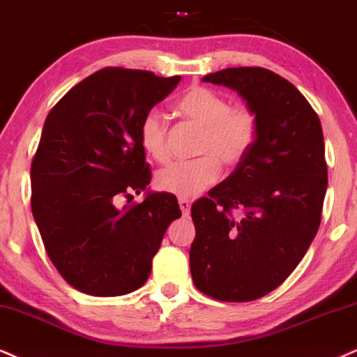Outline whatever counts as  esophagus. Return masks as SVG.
<instances>
[{
	"instance_id": "1",
	"label": "esophagus",
	"mask_w": 357,
	"mask_h": 357,
	"mask_svg": "<svg viewBox=\"0 0 357 357\" xmlns=\"http://www.w3.org/2000/svg\"><path fill=\"white\" fill-rule=\"evenodd\" d=\"M178 205H180V210H182V213L187 215L190 213V205H192V202L188 200V199H178Z\"/></svg>"
}]
</instances>
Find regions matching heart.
<instances>
[{
	"mask_svg": "<svg viewBox=\"0 0 357 357\" xmlns=\"http://www.w3.org/2000/svg\"><path fill=\"white\" fill-rule=\"evenodd\" d=\"M175 111L202 127L197 145V153L202 157L164 167L158 170L155 183L162 192L192 199L217 182L222 170L220 164L235 169L248 157L258 137V116L250 105H230L220 92L205 86H192L183 92L175 102ZM139 139L153 160H167V126L155 111L144 116Z\"/></svg>",
	"mask_w": 357,
	"mask_h": 357,
	"instance_id": "1",
	"label": "heart"
}]
</instances>
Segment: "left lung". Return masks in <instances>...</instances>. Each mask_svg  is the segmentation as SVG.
Masks as SVG:
<instances>
[{
	"mask_svg": "<svg viewBox=\"0 0 357 357\" xmlns=\"http://www.w3.org/2000/svg\"><path fill=\"white\" fill-rule=\"evenodd\" d=\"M202 81L238 92L257 112L258 137L230 177L192 205V280L215 300L253 301L291 275L318 231L323 129L305 96L270 69L228 68Z\"/></svg>",
	"mask_w": 357,
	"mask_h": 357,
	"instance_id": "obj_1",
	"label": "left lung"
}]
</instances>
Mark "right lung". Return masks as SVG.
<instances>
[{
	"instance_id": "right-lung-1",
	"label": "right lung",
	"mask_w": 357,
	"mask_h": 357,
	"mask_svg": "<svg viewBox=\"0 0 357 357\" xmlns=\"http://www.w3.org/2000/svg\"><path fill=\"white\" fill-rule=\"evenodd\" d=\"M178 82L104 68L47 114L31 162V210L52 265L79 291L121 296L140 288L167 227L182 217L165 192L116 206L151 183L139 127Z\"/></svg>"
}]
</instances>
